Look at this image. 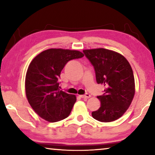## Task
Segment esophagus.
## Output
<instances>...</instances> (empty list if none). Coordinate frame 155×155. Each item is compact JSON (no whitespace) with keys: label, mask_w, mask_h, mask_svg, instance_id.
Segmentation results:
<instances>
[{"label":"esophagus","mask_w":155,"mask_h":155,"mask_svg":"<svg viewBox=\"0 0 155 155\" xmlns=\"http://www.w3.org/2000/svg\"><path fill=\"white\" fill-rule=\"evenodd\" d=\"M80 97H81V98H82V99H87V98H90V94H84V95H80Z\"/></svg>","instance_id":"obj_1"}]
</instances>
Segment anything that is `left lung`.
<instances>
[{"mask_svg": "<svg viewBox=\"0 0 155 155\" xmlns=\"http://www.w3.org/2000/svg\"><path fill=\"white\" fill-rule=\"evenodd\" d=\"M93 65L98 84L105 87L104 94L98 96L101 101L92 117L101 122H111L125 114L135 95L133 72L130 63L119 53L103 48L83 50Z\"/></svg>", "mask_w": 155, "mask_h": 155, "instance_id": "obj_1", "label": "left lung"}]
</instances>
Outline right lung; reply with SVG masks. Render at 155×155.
Listing matches in <instances>:
<instances>
[{"instance_id": "obj_1", "label": "right lung", "mask_w": 155, "mask_h": 155, "mask_svg": "<svg viewBox=\"0 0 155 155\" xmlns=\"http://www.w3.org/2000/svg\"><path fill=\"white\" fill-rule=\"evenodd\" d=\"M83 56L79 51L49 48L31 61L25 77V94L31 108L41 118L54 123L70 115L76 96L60 90L58 78L69 61Z\"/></svg>"}]
</instances>
